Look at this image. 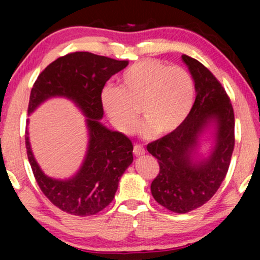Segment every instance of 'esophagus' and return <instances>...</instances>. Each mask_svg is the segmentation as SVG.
I'll list each match as a JSON object with an SVG mask.
<instances>
[{
  "label": "esophagus",
  "instance_id": "obj_1",
  "mask_svg": "<svg viewBox=\"0 0 260 260\" xmlns=\"http://www.w3.org/2000/svg\"><path fill=\"white\" fill-rule=\"evenodd\" d=\"M144 154H145V150L141 144H135L134 145V155L135 156H141V155H144Z\"/></svg>",
  "mask_w": 260,
  "mask_h": 260
}]
</instances>
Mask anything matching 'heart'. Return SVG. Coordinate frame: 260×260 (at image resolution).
<instances>
[{"label":"heart","instance_id":"b5f03b06","mask_svg":"<svg viewBox=\"0 0 260 260\" xmlns=\"http://www.w3.org/2000/svg\"><path fill=\"white\" fill-rule=\"evenodd\" d=\"M194 81L186 70L155 59L135 62L124 71L120 87L106 85L101 102L120 133L137 129L141 109L147 135H168L182 126L194 104Z\"/></svg>","mask_w":260,"mask_h":260}]
</instances>
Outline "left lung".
Segmentation results:
<instances>
[{
	"instance_id": "obj_1",
	"label": "left lung",
	"mask_w": 260,
	"mask_h": 260,
	"mask_svg": "<svg viewBox=\"0 0 260 260\" xmlns=\"http://www.w3.org/2000/svg\"><path fill=\"white\" fill-rule=\"evenodd\" d=\"M197 97L182 126L147 145L157 158L159 172L151 182V194L169 211L183 214L201 207L219 189L234 149V112L230 97L207 67L186 54ZM211 122L216 124V147L204 161H194L198 136Z\"/></svg>"
}]
</instances>
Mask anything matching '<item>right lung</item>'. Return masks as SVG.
I'll return each mask as SVG.
<instances>
[{
    "label": "right lung",
    "instance_id": "obj_1",
    "mask_svg": "<svg viewBox=\"0 0 260 260\" xmlns=\"http://www.w3.org/2000/svg\"><path fill=\"white\" fill-rule=\"evenodd\" d=\"M127 60H115L88 52L60 56L39 74L31 87L28 113L42 102L61 95L76 103L87 117L88 149L79 172L69 180L46 176L35 161L26 130V149L34 177L53 205L72 215L97 214L113 200L120 176L133 163L130 138L101 124L104 110L101 93L113 74L125 69Z\"/></svg>",
    "mask_w": 260,
    "mask_h": 260
}]
</instances>
